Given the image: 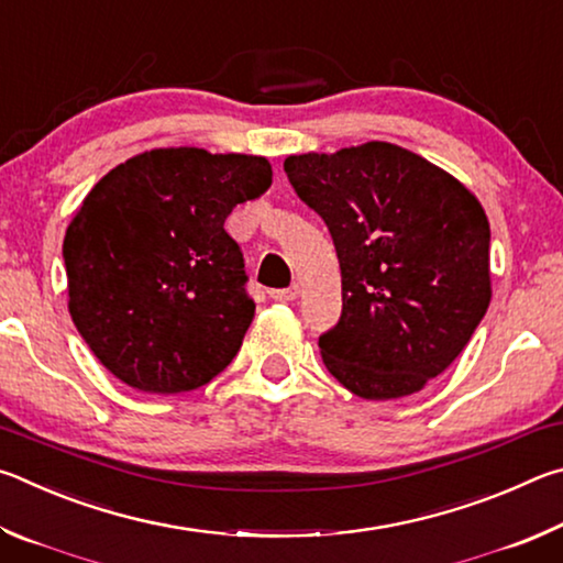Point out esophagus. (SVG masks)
<instances>
[{"label": "esophagus", "instance_id": "esophagus-1", "mask_svg": "<svg viewBox=\"0 0 563 563\" xmlns=\"http://www.w3.org/2000/svg\"><path fill=\"white\" fill-rule=\"evenodd\" d=\"M298 285H290V288H280V290H271V298L275 302H292L295 298H298Z\"/></svg>", "mask_w": 563, "mask_h": 563}]
</instances>
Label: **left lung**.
<instances>
[{"label":"left lung","mask_w":563,"mask_h":563,"mask_svg":"<svg viewBox=\"0 0 563 563\" xmlns=\"http://www.w3.org/2000/svg\"><path fill=\"white\" fill-rule=\"evenodd\" d=\"M335 243L342 312L320 335L330 375L362 399L419 393L492 300L489 221L460 180L385 141L285 158Z\"/></svg>","instance_id":"1"}]
</instances>
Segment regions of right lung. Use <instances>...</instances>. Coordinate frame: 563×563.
Instances as JSON below:
<instances>
[{"mask_svg":"<svg viewBox=\"0 0 563 563\" xmlns=\"http://www.w3.org/2000/svg\"><path fill=\"white\" fill-rule=\"evenodd\" d=\"M271 184L268 158L180 146L133 156L89 190L62 255L74 325L111 375L176 395L231 365L255 302L223 223Z\"/></svg>","mask_w":563,"mask_h":563,"instance_id":"right-lung-1","label":"right lung"}]
</instances>
